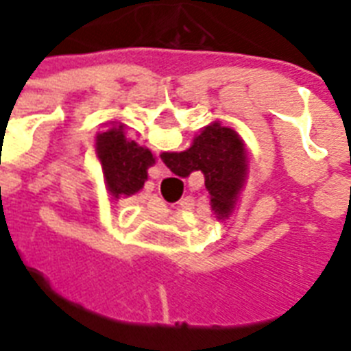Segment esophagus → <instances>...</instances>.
Masks as SVG:
<instances>
[{
	"label": "esophagus",
	"instance_id": "esophagus-1",
	"mask_svg": "<svg viewBox=\"0 0 351 351\" xmlns=\"http://www.w3.org/2000/svg\"><path fill=\"white\" fill-rule=\"evenodd\" d=\"M158 176H167L169 175V169H167V167H165V164L164 162H162V160L158 158Z\"/></svg>",
	"mask_w": 351,
	"mask_h": 351
}]
</instances>
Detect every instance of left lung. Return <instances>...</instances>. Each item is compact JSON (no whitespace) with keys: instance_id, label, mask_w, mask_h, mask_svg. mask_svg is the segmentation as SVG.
I'll return each instance as SVG.
<instances>
[{"instance_id":"left-lung-1","label":"left lung","mask_w":351,"mask_h":351,"mask_svg":"<svg viewBox=\"0 0 351 351\" xmlns=\"http://www.w3.org/2000/svg\"><path fill=\"white\" fill-rule=\"evenodd\" d=\"M96 156L100 160L107 189L112 197H131L147 180V169L154 164L153 153L127 138L125 125L112 121V125L96 136Z\"/></svg>"}]
</instances>
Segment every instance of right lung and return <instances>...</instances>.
<instances>
[{
  "label": "right lung",
  "instance_id": "add662e5",
  "mask_svg": "<svg viewBox=\"0 0 351 351\" xmlns=\"http://www.w3.org/2000/svg\"><path fill=\"white\" fill-rule=\"evenodd\" d=\"M160 158L182 178L193 171L204 173L211 209L220 220L230 219L247 176V151L239 132L213 121L195 136L187 151L164 153Z\"/></svg>",
  "mask_w": 351,
  "mask_h": 351
}]
</instances>
